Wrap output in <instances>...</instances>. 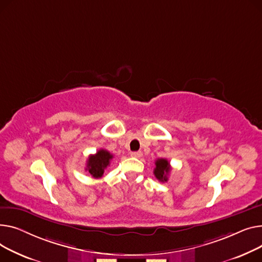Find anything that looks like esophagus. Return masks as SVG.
Returning a JSON list of instances; mask_svg holds the SVG:
<instances>
[{"label":"esophagus","mask_w":262,"mask_h":262,"mask_svg":"<svg viewBox=\"0 0 262 262\" xmlns=\"http://www.w3.org/2000/svg\"><path fill=\"white\" fill-rule=\"evenodd\" d=\"M142 156H143V152H142V151H134V152H131V157H133V158L140 159Z\"/></svg>","instance_id":"1"}]
</instances>
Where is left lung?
I'll return each instance as SVG.
<instances>
[{
	"label": "left lung",
	"instance_id": "8db88e82",
	"mask_svg": "<svg viewBox=\"0 0 262 262\" xmlns=\"http://www.w3.org/2000/svg\"><path fill=\"white\" fill-rule=\"evenodd\" d=\"M171 170V167L166 159H158L156 161V168L153 170L156 178L161 182H167L168 174Z\"/></svg>",
	"mask_w": 262,
	"mask_h": 262
}]
</instances>
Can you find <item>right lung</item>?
Returning a JSON list of instances; mask_svg holds the SVG:
<instances>
[{"label": "right lung", "mask_w": 262, "mask_h": 262, "mask_svg": "<svg viewBox=\"0 0 262 262\" xmlns=\"http://www.w3.org/2000/svg\"><path fill=\"white\" fill-rule=\"evenodd\" d=\"M113 156L109 151L100 149L95 153V155H91L89 157L85 170L89 171V173L93 178L99 179L103 176L104 169L110 165Z\"/></svg>", "instance_id": "right-lung-1"}]
</instances>
